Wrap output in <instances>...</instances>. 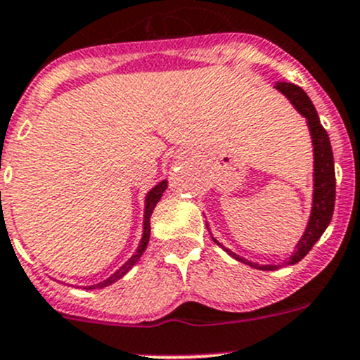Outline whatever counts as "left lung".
Listing matches in <instances>:
<instances>
[{"mask_svg":"<svg viewBox=\"0 0 360 360\" xmlns=\"http://www.w3.org/2000/svg\"><path fill=\"white\" fill-rule=\"evenodd\" d=\"M275 89H277L278 92L284 94V96L291 101L292 106L300 111V115H303L304 118H307L308 129H310L311 134V143H314V203H311V214L307 230H304L301 240L297 242L296 250L292 252V256L289 257V261H285V264H294L297 263V261L303 259V257L310 252V249L314 248L315 242L322 237L326 228L331 223L336 198L335 158H333V150L331 143H329L328 132H326V129L322 127L321 120H319L317 110H315V106L311 104L307 92H304L301 86L285 82L277 83ZM212 240L216 242L217 245H221L214 237ZM221 248L226 250L230 256H233L235 259L242 261V263L249 264V266L252 268H257V270H275V268H278L277 264L252 263V261L237 256V254L231 252V250L224 248V245H221Z\"/></svg>","mask_w":360,"mask_h":360,"instance_id":"obj_1","label":"left lung"}]
</instances>
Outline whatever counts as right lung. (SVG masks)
<instances>
[{
  "label": "right lung",
  "instance_id": "obj_1",
  "mask_svg": "<svg viewBox=\"0 0 360 360\" xmlns=\"http://www.w3.org/2000/svg\"><path fill=\"white\" fill-rule=\"evenodd\" d=\"M165 190H167V181H162V183H158L157 186H155L153 190H150V193L146 195V207H144V228H143V238H141V244H139V248H137L136 254H134V256L130 257V259L127 261V263L123 264V266L120 268V270H116L115 274H112L110 278H106V281L99 282V284L89 285V288H85V289H101V288H108V285H111L112 282H116V281H118V278H122L123 275H125L127 271H129L130 268H132L134 264L137 263V261H139V257L143 256V252H144V250H146V248H148V242H150V233H151L150 217H151V214H153L155 205H157L160 198H162L163 191H165Z\"/></svg>",
  "mask_w": 360,
  "mask_h": 360
}]
</instances>
